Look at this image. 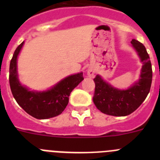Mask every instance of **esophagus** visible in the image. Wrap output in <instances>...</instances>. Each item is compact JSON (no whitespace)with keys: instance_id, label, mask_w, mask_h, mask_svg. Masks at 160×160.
Segmentation results:
<instances>
[{"instance_id":"34e87169","label":"esophagus","mask_w":160,"mask_h":160,"mask_svg":"<svg viewBox=\"0 0 160 160\" xmlns=\"http://www.w3.org/2000/svg\"><path fill=\"white\" fill-rule=\"evenodd\" d=\"M94 73H95V71H94V70L92 69V68H89L88 70H87V74H88V76L90 78H94Z\"/></svg>"}]
</instances>
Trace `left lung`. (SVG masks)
I'll return each mask as SVG.
<instances>
[{
  "mask_svg": "<svg viewBox=\"0 0 160 160\" xmlns=\"http://www.w3.org/2000/svg\"><path fill=\"white\" fill-rule=\"evenodd\" d=\"M133 47L142 62L140 78L128 90H118L103 81L99 75L94 78L95 83L94 101L101 112L112 116H126L136 110L146 99L152 82V68L145 46L135 39L131 41Z\"/></svg>",
  "mask_w": 160,
  "mask_h": 160,
  "instance_id": "8db88e82",
  "label": "left lung"
}]
</instances>
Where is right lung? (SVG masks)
<instances>
[{"label": "right lung", "instance_id": "right-lung-1", "mask_svg": "<svg viewBox=\"0 0 160 160\" xmlns=\"http://www.w3.org/2000/svg\"><path fill=\"white\" fill-rule=\"evenodd\" d=\"M23 44L24 42L14 51L9 66V85L12 95L25 112L38 119L58 116L67 106L72 90L84 79L83 73L68 76L46 91H31L18 80L17 60Z\"/></svg>", "mask_w": 160, "mask_h": 160}]
</instances>
